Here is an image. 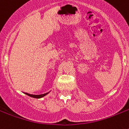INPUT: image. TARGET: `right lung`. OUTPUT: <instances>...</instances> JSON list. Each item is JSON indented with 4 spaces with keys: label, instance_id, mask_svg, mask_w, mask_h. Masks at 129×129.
<instances>
[{
    "label": "right lung",
    "instance_id": "obj_1",
    "mask_svg": "<svg viewBox=\"0 0 129 129\" xmlns=\"http://www.w3.org/2000/svg\"><path fill=\"white\" fill-rule=\"evenodd\" d=\"M47 94H49V92H47V93H45V94H39V95H33V94H26L27 95H28V96H31V97H32V98H42V97H43V96H45V95H47Z\"/></svg>",
    "mask_w": 129,
    "mask_h": 129
}]
</instances>
